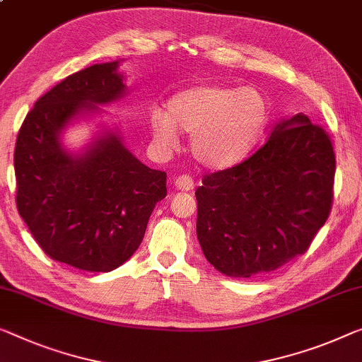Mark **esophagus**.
<instances>
[{"instance_id": "obj_1", "label": "esophagus", "mask_w": 362, "mask_h": 362, "mask_svg": "<svg viewBox=\"0 0 362 362\" xmlns=\"http://www.w3.org/2000/svg\"><path fill=\"white\" fill-rule=\"evenodd\" d=\"M175 187H177V190L190 192V190H193V187H195V182H193L190 175H179L175 179Z\"/></svg>"}]
</instances>
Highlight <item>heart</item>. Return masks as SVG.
I'll return each instance as SVG.
<instances>
[{
  "mask_svg": "<svg viewBox=\"0 0 362 362\" xmlns=\"http://www.w3.org/2000/svg\"><path fill=\"white\" fill-rule=\"evenodd\" d=\"M268 120V100L258 89L199 84L172 95L167 113L154 110L149 125L164 146L177 143V128L190 133L193 158L211 169H226L250 154Z\"/></svg>",
  "mask_w": 362,
  "mask_h": 362,
  "instance_id": "b5f03b06",
  "label": "heart"
}]
</instances>
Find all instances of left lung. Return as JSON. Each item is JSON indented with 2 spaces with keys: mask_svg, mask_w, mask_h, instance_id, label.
<instances>
[{
  "mask_svg": "<svg viewBox=\"0 0 362 362\" xmlns=\"http://www.w3.org/2000/svg\"><path fill=\"white\" fill-rule=\"evenodd\" d=\"M332 139L304 113L273 128L262 148L197 188V235L226 276L250 278L309 249L333 203Z\"/></svg>",
  "mask_w": 362,
  "mask_h": 362,
  "instance_id": "obj_1",
  "label": "left lung"
}]
</instances>
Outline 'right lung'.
<instances>
[{
    "mask_svg": "<svg viewBox=\"0 0 362 362\" xmlns=\"http://www.w3.org/2000/svg\"><path fill=\"white\" fill-rule=\"evenodd\" d=\"M117 69L118 62L93 64L43 94L27 113L14 149L21 218L52 260L84 272L123 265L167 195L165 172L134 158L118 133H102L78 156L60 143L78 115L125 94Z\"/></svg>",
    "mask_w": 362,
    "mask_h": 362,
    "instance_id": "add662e5",
    "label": "right lung"
}]
</instances>
